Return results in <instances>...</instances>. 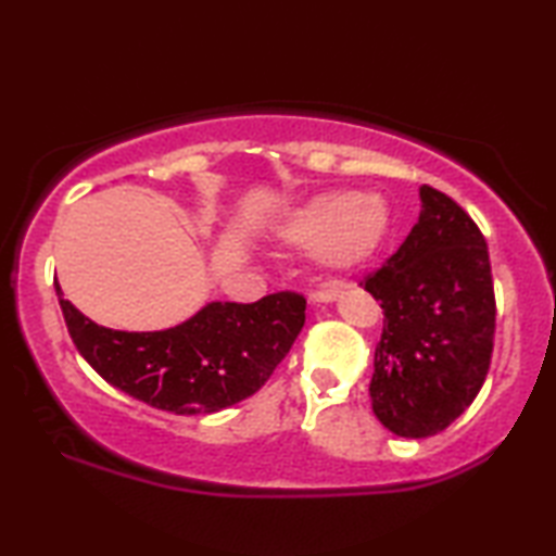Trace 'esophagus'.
Wrapping results in <instances>:
<instances>
[{
    "mask_svg": "<svg viewBox=\"0 0 556 556\" xmlns=\"http://www.w3.org/2000/svg\"><path fill=\"white\" fill-rule=\"evenodd\" d=\"M338 296V289L336 287H321V289H314L312 294H308V299L314 301V304H328V301H333Z\"/></svg>",
    "mask_w": 556,
    "mask_h": 556,
    "instance_id": "esophagus-1",
    "label": "esophagus"
}]
</instances>
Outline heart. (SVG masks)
I'll use <instances>...</instances> for the list:
<instances>
[{
	"label": "heart",
	"instance_id": "obj_1",
	"mask_svg": "<svg viewBox=\"0 0 556 556\" xmlns=\"http://www.w3.org/2000/svg\"><path fill=\"white\" fill-rule=\"evenodd\" d=\"M388 223V205L380 195L333 191L291 213L285 238L301 248H318L328 267L353 269L375 255Z\"/></svg>",
	"mask_w": 556,
	"mask_h": 556
}]
</instances>
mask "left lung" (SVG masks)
Returning <instances> with one entry per match:
<instances>
[{
    "label": "left lung",
    "instance_id": "8db88e82",
    "mask_svg": "<svg viewBox=\"0 0 556 556\" xmlns=\"http://www.w3.org/2000/svg\"><path fill=\"white\" fill-rule=\"evenodd\" d=\"M407 240L361 287L380 301L370 400L392 434L444 431L481 392L493 355L495 291L478 225L446 193L419 188Z\"/></svg>",
    "mask_w": 556,
    "mask_h": 556
}]
</instances>
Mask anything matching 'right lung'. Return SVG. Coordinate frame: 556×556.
Listing matches in <instances>:
<instances>
[{
  "instance_id": "1",
  "label": "right lung",
  "mask_w": 556,
  "mask_h": 556,
  "mask_svg": "<svg viewBox=\"0 0 556 556\" xmlns=\"http://www.w3.org/2000/svg\"><path fill=\"white\" fill-rule=\"evenodd\" d=\"M78 353L129 397L174 414H213L255 394L294 345L306 299L277 291L255 304L213 301L166 331L127 333L83 316L55 281Z\"/></svg>"
}]
</instances>
